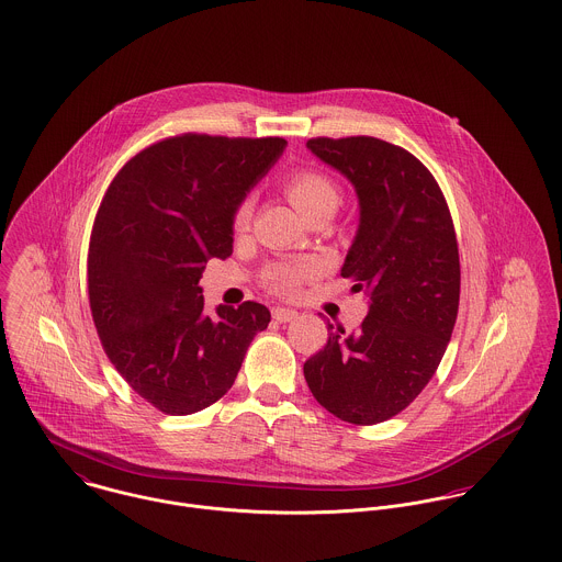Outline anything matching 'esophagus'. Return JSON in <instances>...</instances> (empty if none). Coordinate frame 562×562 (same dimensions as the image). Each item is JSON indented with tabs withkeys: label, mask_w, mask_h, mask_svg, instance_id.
I'll use <instances>...</instances> for the list:
<instances>
[{
	"label": "esophagus",
	"mask_w": 562,
	"mask_h": 562,
	"mask_svg": "<svg viewBox=\"0 0 562 562\" xmlns=\"http://www.w3.org/2000/svg\"><path fill=\"white\" fill-rule=\"evenodd\" d=\"M272 318L277 322H292L294 318H299V312L285 310V307H274L272 310Z\"/></svg>",
	"instance_id": "esophagus-1"
}]
</instances>
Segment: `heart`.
<instances>
[{"label":"heart","mask_w":562,"mask_h":562,"mask_svg":"<svg viewBox=\"0 0 562 562\" xmlns=\"http://www.w3.org/2000/svg\"><path fill=\"white\" fill-rule=\"evenodd\" d=\"M283 192L290 199V203L305 216L312 218L322 210L335 212L339 203V190L330 177H326L321 170L314 168H301L285 177ZM252 214V201L246 196L238 203L232 216V227L236 232L246 229ZM318 266L314 261H274L268 263L261 272V283L277 296H294L299 288L316 277Z\"/></svg>","instance_id":"b5f03b06"}]
</instances>
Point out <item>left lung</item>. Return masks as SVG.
<instances>
[{
  "instance_id": "obj_1",
  "label": "left lung",
  "mask_w": 562,
  "mask_h": 562,
  "mask_svg": "<svg viewBox=\"0 0 562 562\" xmlns=\"http://www.w3.org/2000/svg\"><path fill=\"white\" fill-rule=\"evenodd\" d=\"M307 147L357 190L361 223L341 277L370 312L357 333H328L303 372L328 413L372 426L419 396L448 348L461 294L454 223L432 172L398 145L321 136Z\"/></svg>"
}]
</instances>
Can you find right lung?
<instances>
[{
  "label": "right lung",
  "mask_w": 562,
  "mask_h": 562,
  "mask_svg": "<svg viewBox=\"0 0 562 562\" xmlns=\"http://www.w3.org/2000/svg\"><path fill=\"white\" fill-rule=\"evenodd\" d=\"M285 145L161 138L125 161L101 199L88 244L92 322L116 372L166 415L221 401L270 322L255 301L207 316L199 279L210 257L232 255L234 210Z\"/></svg>",
  "instance_id": "1"
}]
</instances>
